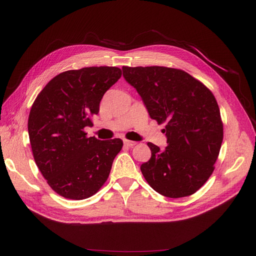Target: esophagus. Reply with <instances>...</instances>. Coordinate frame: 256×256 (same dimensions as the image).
Listing matches in <instances>:
<instances>
[{
  "label": "esophagus",
  "instance_id": "1",
  "mask_svg": "<svg viewBox=\"0 0 256 256\" xmlns=\"http://www.w3.org/2000/svg\"><path fill=\"white\" fill-rule=\"evenodd\" d=\"M124 144H125L126 146L132 147V146L136 145V142H134V141H129V140H124Z\"/></svg>",
  "mask_w": 256,
  "mask_h": 256
}]
</instances>
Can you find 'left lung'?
Wrapping results in <instances>:
<instances>
[{
  "instance_id": "8db88e82",
  "label": "left lung",
  "mask_w": 256,
  "mask_h": 256,
  "mask_svg": "<svg viewBox=\"0 0 256 256\" xmlns=\"http://www.w3.org/2000/svg\"><path fill=\"white\" fill-rule=\"evenodd\" d=\"M122 76L141 96L150 118L166 124V148L147 143L152 157L141 166L146 182L166 198L196 193L212 174L223 140L214 94L180 69L124 66Z\"/></svg>"
}]
</instances>
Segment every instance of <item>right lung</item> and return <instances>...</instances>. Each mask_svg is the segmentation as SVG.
<instances>
[{"label":"right lung","instance_id":"add662e5","mask_svg":"<svg viewBox=\"0 0 256 256\" xmlns=\"http://www.w3.org/2000/svg\"><path fill=\"white\" fill-rule=\"evenodd\" d=\"M122 76L118 67H84L54 76L30 108L28 129L34 160L48 184L60 196L88 198L109 177L120 138L88 136L104 92Z\"/></svg>","mask_w":256,"mask_h":256}]
</instances>
